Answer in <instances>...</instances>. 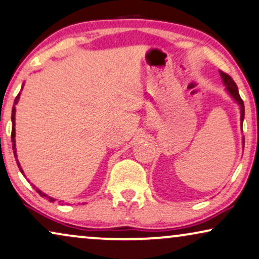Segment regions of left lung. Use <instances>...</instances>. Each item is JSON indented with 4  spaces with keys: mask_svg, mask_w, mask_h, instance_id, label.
Wrapping results in <instances>:
<instances>
[{
    "mask_svg": "<svg viewBox=\"0 0 259 259\" xmlns=\"http://www.w3.org/2000/svg\"><path fill=\"white\" fill-rule=\"evenodd\" d=\"M219 72H220V75H222V78H223L224 84L226 85V90H227V91H229V94L231 95V97H232L234 101H236L238 104H239V108H240V123L243 124L244 112H245V110H244L243 99L240 98L236 82H234L233 79L231 78L229 74L225 73V72H223V71H219ZM243 144H244V139H243Z\"/></svg>",
    "mask_w": 259,
    "mask_h": 259,
    "instance_id": "obj_1",
    "label": "left lung"
}]
</instances>
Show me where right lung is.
<instances>
[{
	"instance_id": "1",
	"label": "right lung",
	"mask_w": 259,
	"mask_h": 259,
	"mask_svg": "<svg viewBox=\"0 0 259 259\" xmlns=\"http://www.w3.org/2000/svg\"><path fill=\"white\" fill-rule=\"evenodd\" d=\"M19 98H20V94L16 96V98H15V102H14V106H13V110H12V122H13V125H12V142H13V150H14V156L15 157H17V155H16V149H15V104L17 103V101H19ZM16 163H17V165H19V168H20V171H21V173L23 174V170H22V168L20 167V162H19V160H17L16 158ZM34 188H35V191L39 193V194L42 196V198H46V199H48V201H51V202H53V201H55V199H53V198H51V196H48L47 194H45V193H42L40 191L39 188H36L35 186L34 185H32Z\"/></svg>"
}]
</instances>
